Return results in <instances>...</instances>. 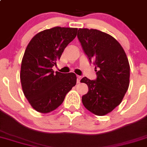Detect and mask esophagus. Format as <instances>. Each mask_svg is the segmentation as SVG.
<instances>
[{
    "label": "esophagus",
    "mask_w": 147,
    "mask_h": 147,
    "mask_svg": "<svg viewBox=\"0 0 147 147\" xmlns=\"http://www.w3.org/2000/svg\"><path fill=\"white\" fill-rule=\"evenodd\" d=\"M81 76H77V83H80V81H81Z\"/></svg>",
    "instance_id": "1"
}]
</instances>
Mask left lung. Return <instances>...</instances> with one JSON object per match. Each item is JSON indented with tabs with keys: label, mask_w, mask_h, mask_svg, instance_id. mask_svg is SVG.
<instances>
[{
	"label": "left lung",
	"mask_w": 147,
	"mask_h": 147,
	"mask_svg": "<svg viewBox=\"0 0 147 147\" xmlns=\"http://www.w3.org/2000/svg\"><path fill=\"white\" fill-rule=\"evenodd\" d=\"M78 38L89 60L96 66L97 75L95 81L87 77L81 80L88 86L82 103L96 115H106L121 103L129 88V60L119 42L106 33L79 28Z\"/></svg>",
	"instance_id": "left-lung-1"
}]
</instances>
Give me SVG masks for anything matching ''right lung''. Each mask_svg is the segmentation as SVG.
<instances>
[{"instance_id":"right-lung-1","label":"right lung","mask_w":147,"mask_h":147,"mask_svg":"<svg viewBox=\"0 0 147 147\" xmlns=\"http://www.w3.org/2000/svg\"><path fill=\"white\" fill-rule=\"evenodd\" d=\"M77 31L78 28L61 27L45 30L36 34L26 48L21 65V84L24 96L39 113L57 109L76 84V74L55 73L52 67Z\"/></svg>"}]
</instances>
